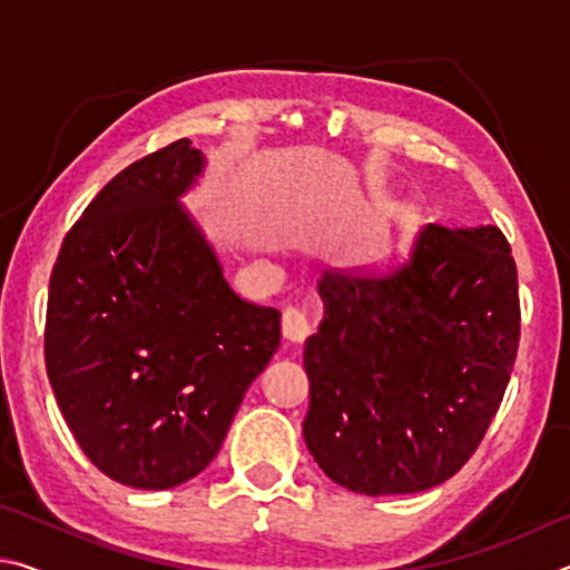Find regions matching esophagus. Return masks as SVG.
<instances>
[{
  "instance_id": "1",
  "label": "esophagus",
  "mask_w": 570,
  "mask_h": 570,
  "mask_svg": "<svg viewBox=\"0 0 570 570\" xmlns=\"http://www.w3.org/2000/svg\"><path fill=\"white\" fill-rule=\"evenodd\" d=\"M314 324L308 320L306 312L296 306H286L282 316V332L288 342H304L308 334H312Z\"/></svg>"
}]
</instances>
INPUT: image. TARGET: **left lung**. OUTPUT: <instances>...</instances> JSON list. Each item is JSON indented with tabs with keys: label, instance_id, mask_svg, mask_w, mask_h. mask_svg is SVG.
<instances>
[{
	"label": "left lung",
	"instance_id": "1",
	"mask_svg": "<svg viewBox=\"0 0 570 570\" xmlns=\"http://www.w3.org/2000/svg\"><path fill=\"white\" fill-rule=\"evenodd\" d=\"M304 344V442L364 495L422 493L478 450L520 340L518 272L498 226H424L390 266L324 272Z\"/></svg>",
	"mask_w": 570,
	"mask_h": 570
}]
</instances>
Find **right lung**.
<instances>
[{
	"label": "right lung",
	"mask_w": 570,
	"mask_h": 570,
	"mask_svg": "<svg viewBox=\"0 0 570 570\" xmlns=\"http://www.w3.org/2000/svg\"><path fill=\"white\" fill-rule=\"evenodd\" d=\"M183 138L135 160L65 236L45 364L92 465L138 490L196 478L282 342V312L228 286L180 198L204 176Z\"/></svg>",
	"instance_id": "add662e5"
}]
</instances>
